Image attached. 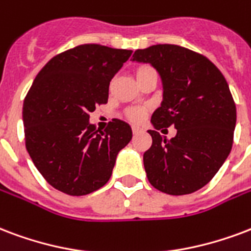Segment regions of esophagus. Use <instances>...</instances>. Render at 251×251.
Here are the masks:
<instances>
[{
    "label": "esophagus",
    "mask_w": 251,
    "mask_h": 251,
    "mask_svg": "<svg viewBox=\"0 0 251 251\" xmlns=\"http://www.w3.org/2000/svg\"><path fill=\"white\" fill-rule=\"evenodd\" d=\"M146 129L143 127H140V126H132V132L135 133V135H137V133H141L144 132Z\"/></svg>",
    "instance_id": "obj_1"
}]
</instances>
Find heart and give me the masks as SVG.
Masks as SVG:
<instances>
[{
  "label": "heart",
  "mask_w": 251,
  "mask_h": 251,
  "mask_svg": "<svg viewBox=\"0 0 251 251\" xmlns=\"http://www.w3.org/2000/svg\"><path fill=\"white\" fill-rule=\"evenodd\" d=\"M146 70L150 69H148V67H141V69L137 70V74H140V73L146 71ZM128 118L131 119V120H133V122H139V120H141V119L144 118V110H143V108H132V110L128 111Z\"/></svg>",
  "instance_id": "b5f03b06"
}]
</instances>
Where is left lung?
Instances as JSON below:
<instances>
[{"label":"left lung","instance_id":"obj_1","mask_svg":"<svg viewBox=\"0 0 251 251\" xmlns=\"http://www.w3.org/2000/svg\"><path fill=\"white\" fill-rule=\"evenodd\" d=\"M133 62L150 63L160 75L163 101L151 118L152 146L144 153L151 185L182 196L205 186L230 153L237 112L229 84L208 58L177 45L136 50ZM173 125L168 141L157 129ZM164 131V129H163Z\"/></svg>","mask_w":251,"mask_h":251}]
</instances>
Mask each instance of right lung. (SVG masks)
<instances>
[{"mask_svg": "<svg viewBox=\"0 0 251 251\" xmlns=\"http://www.w3.org/2000/svg\"><path fill=\"white\" fill-rule=\"evenodd\" d=\"M131 54L100 45L70 49L47 62L26 95V150L45 180L66 195L84 196L104 185L132 139L131 126L120 119L104 131L90 123V112L107 103L111 79Z\"/></svg>", "mask_w": 251, "mask_h": 251, "instance_id": "add662e5", "label": "right lung"}]
</instances>
